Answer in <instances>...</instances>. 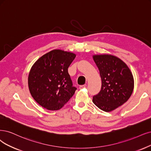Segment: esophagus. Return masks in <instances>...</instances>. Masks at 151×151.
I'll return each mask as SVG.
<instances>
[{
	"label": "esophagus",
	"mask_w": 151,
	"mask_h": 151,
	"mask_svg": "<svg viewBox=\"0 0 151 151\" xmlns=\"http://www.w3.org/2000/svg\"><path fill=\"white\" fill-rule=\"evenodd\" d=\"M86 87V85L85 84V85H80V89H83V88H85Z\"/></svg>",
	"instance_id": "esophagus-1"
}]
</instances>
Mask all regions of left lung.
I'll return each mask as SVG.
<instances>
[{"label": "left lung", "instance_id": "obj_1", "mask_svg": "<svg viewBox=\"0 0 151 151\" xmlns=\"http://www.w3.org/2000/svg\"><path fill=\"white\" fill-rule=\"evenodd\" d=\"M101 78L100 91L93 97L98 108L109 112L125 103L134 89V78L127 66L111 55H94Z\"/></svg>", "mask_w": 151, "mask_h": 151}]
</instances>
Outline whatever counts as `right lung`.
Here are the masks:
<instances>
[{
	"mask_svg": "<svg viewBox=\"0 0 151 151\" xmlns=\"http://www.w3.org/2000/svg\"><path fill=\"white\" fill-rule=\"evenodd\" d=\"M76 55L53 50L39 58L32 67L28 84L32 96L42 107L55 111L73 96L76 88L68 68Z\"/></svg>",
	"mask_w": 151,
	"mask_h": 151,
	"instance_id": "1",
	"label": "right lung"
}]
</instances>
